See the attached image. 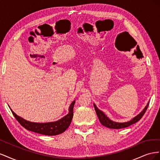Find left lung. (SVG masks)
<instances>
[{"label": "left lung", "instance_id": "8db88e82", "mask_svg": "<svg viewBox=\"0 0 160 160\" xmlns=\"http://www.w3.org/2000/svg\"><path fill=\"white\" fill-rule=\"evenodd\" d=\"M149 102H148L147 105L145 107V108L143 109V110L142 111L141 113L138 114L137 116H135V118H133L132 120H130L129 122H125V123H118V122H113V121H111L105 115V113L103 112V111H101V110H99L98 108H97L95 104H93V105H94V108H95V109L96 111V113H97V115H98V117L101 124L104 125V126L107 127L108 128H111V129H122V128H127L131 125L134 124L136 122H138V121L141 119V118L143 117L144 113H146V111L149 106Z\"/></svg>", "mask_w": 160, "mask_h": 160}]
</instances>
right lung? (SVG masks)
I'll list each match as a JSON object with an SVG mask.
<instances>
[{"mask_svg": "<svg viewBox=\"0 0 160 160\" xmlns=\"http://www.w3.org/2000/svg\"><path fill=\"white\" fill-rule=\"evenodd\" d=\"M75 101H73L69 106V113L61 119L49 123H33L24 119L14 113L11 110L13 115L22 127L27 130L46 135H56L63 133L69 128L73 116V107Z\"/></svg>", "mask_w": 160, "mask_h": 160, "instance_id": "add662e5", "label": "right lung"}]
</instances>
